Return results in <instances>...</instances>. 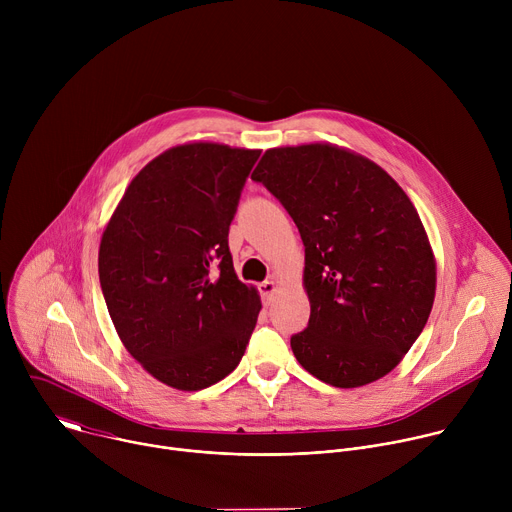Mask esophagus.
<instances>
[{
    "instance_id": "1",
    "label": "esophagus",
    "mask_w": 512,
    "mask_h": 512,
    "mask_svg": "<svg viewBox=\"0 0 512 512\" xmlns=\"http://www.w3.org/2000/svg\"><path fill=\"white\" fill-rule=\"evenodd\" d=\"M257 289H259V294H261L263 302H265V304H269V302H271V298H273V294H275L277 285H275V281L265 279L263 283H259V285H257Z\"/></svg>"
}]
</instances>
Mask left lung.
I'll list each match as a JSON object with an SVG mask.
<instances>
[{"instance_id":"1","label":"left lung","mask_w":512,"mask_h":512,"mask_svg":"<svg viewBox=\"0 0 512 512\" xmlns=\"http://www.w3.org/2000/svg\"><path fill=\"white\" fill-rule=\"evenodd\" d=\"M251 180L294 218L306 247V330L291 336L302 367L352 389L391 373L421 334L435 261L421 218L375 162L330 143L267 150Z\"/></svg>"}]
</instances>
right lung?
I'll return each mask as SVG.
<instances>
[{
	"label": "right lung",
	"mask_w": 512,
	"mask_h": 512,
	"mask_svg": "<svg viewBox=\"0 0 512 512\" xmlns=\"http://www.w3.org/2000/svg\"><path fill=\"white\" fill-rule=\"evenodd\" d=\"M259 150L178 145L127 186L99 247V281L129 354L158 381L206 389L237 369L261 300L239 281L229 227Z\"/></svg>",
	"instance_id": "add662e5"
}]
</instances>
